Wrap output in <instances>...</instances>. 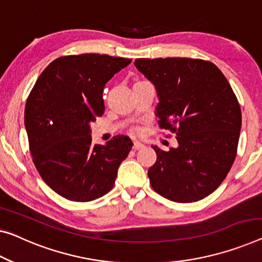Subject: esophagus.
<instances>
[{"instance_id": "obj_1", "label": "esophagus", "mask_w": 262, "mask_h": 262, "mask_svg": "<svg viewBox=\"0 0 262 262\" xmlns=\"http://www.w3.org/2000/svg\"><path fill=\"white\" fill-rule=\"evenodd\" d=\"M143 147H144V144L139 142V141H134V144H133V149H135V150L141 149V148H143Z\"/></svg>"}]
</instances>
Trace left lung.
Segmentation results:
<instances>
[{
	"instance_id": "8db88e82",
	"label": "left lung",
	"mask_w": 262,
	"mask_h": 262,
	"mask_svg": "<svg viewBox=\"0 0 262 262\" xmlns=\"http://www.w3.org/2000/svg\"><path fill=\"white\" fill-rule=\"evenodd\" d=\"M135 67L159 95V126L177 134L178 148L156 146L148 170L153 189L175 202H195L213 193L236 156L241 109L215 64L200 58H136Z\"/></svg>"
}]
</instances>
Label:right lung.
<instances>
[{"instance_id": "right-lung-1", "label": "right lung", "mask_w": 262, "mask_h": 262, "mask_svg": "<svg viewBox=\"0 0 262 262\" xmlns=\"http://www.w3.org/2000/svg\"><path fill=\"white\" fill-rule=\"evenodd\" d=\"M130 58L100 54L61 56L38 76L25 109L29 150L38 174L69 201L88 202L107 194L133 143L118 135L93 144L92 121L104 113V84Z\"/></svg>"}]
</instances>
